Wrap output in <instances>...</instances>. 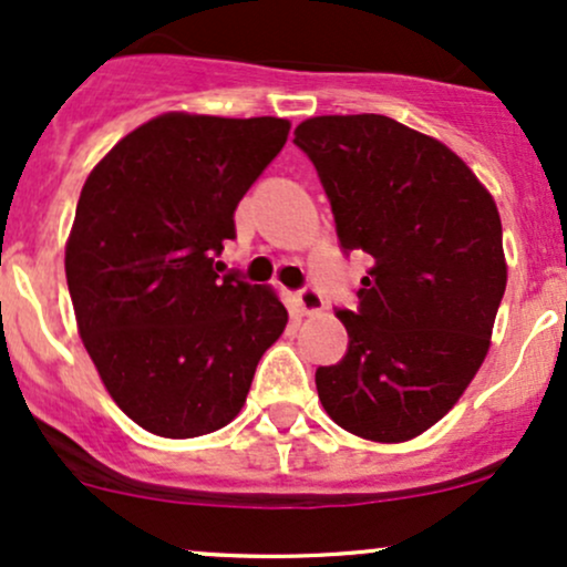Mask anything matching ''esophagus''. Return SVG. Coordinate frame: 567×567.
Here are the masks:
<instances>
[{"instance_id": "obj_1", "label": "esophagus", "mask_w": 567, "mask_h": 567, "mask_svg": "<svg viewBox=\"0 0 567 567\" xmlns=\"http://www.w3.org/2000/svg\"><path fill=\"white\" fill-rule=\"evenodd\" d=\"M296 306H298V311H301V315L315 317L324 309V298L315 288H303L301 292H296Z\"/></svg>"}]
</instances>
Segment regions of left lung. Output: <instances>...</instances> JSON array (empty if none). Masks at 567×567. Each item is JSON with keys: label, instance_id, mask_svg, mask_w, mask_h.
<instances>
[{"label": "left lung", "instance_id": "8db88e82", "mask_svg": "<svg viewBox=\"0 0 567 567\" xmlns=\"http://www.w3.org/2000/svg\"><path fill=\"white\" fill-rule=\"evenodd\" d=\"M296 146L343 250L373 258L357 311H336L349 351L317 370V394L357 437L408 442L461 400L491 349L506 290L498 207L445 143L389 116H311Z\"/></svg>", "mask_w": 567, "mask_h": 567}]
</instances>
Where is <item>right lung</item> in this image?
Listing matches in <instances>:
<instances>
[{
    "label": "right lung",
    "instance_id": "right-lung-1",
    "mask_svg": "<svg viewBox=\"0 0 567 567\" xmlns=\"http://www.w3.org/2000/svg\"><path fill=\"white\" fill-rule=\"evenodd\" d=\"M288 133L279 116L167 112L84 181L66 243L76 330L106 392L146 432L188 440L237 419L288 324L275 288L213 266Z\"/></svg>",
    "mask_w": 567,
    "mask_h": 567
}]
</instances>
